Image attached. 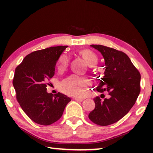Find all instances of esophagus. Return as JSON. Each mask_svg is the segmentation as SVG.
Wrapping results in <instances>:
<instances>
[{"instance_id": "34e87169", "label": "esophagus", "mask_w": 153, "mask_h": 153, "mask_svg": "<svg viewBox=\"0 0 153 153\" xmlns=\"http://www.w3.org/2000/svg\"><path fill=\"white\" fill-rule=\"evenodd\" d=\"M74 100H75V101H76V102H83V99H81V98L74 97Z\"/></svg>"}]
</instances>
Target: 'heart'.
<instances>
[{"label":"heart","mask_w":153,"mask_h":153,"mask_svg":"<svg viewBox=\"0 0 153 153\" xmlns=\"http://www.w3.org/2000/svg\"><path fill=\"white\" fill-rule=\"evenodd\" d=\"M81 55L86 60L89 66L95 65L97 61V57L95 53L89 50H83L80 52ZM70 62V57L65 53L62 54L58 58V68L62 70L67 68ZM91 85V81L85 77L78 75H71L67 77L60 83V89L68 95L76 97H83L86 95L87 88Z\"/></svg>","instance_id":"1"}]
</instances>
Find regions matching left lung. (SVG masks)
<instances>
[{
  "label": "left lung",
  "mask_w": 153,
  "mask_h": 153,
  "mask_svg": "<svg viewBox=\"0 0 153 153\" xmlns=\"http://www.w3.org/2000/svg\"><path fill=\"white\" fill-rule=\"evenodd\" d=\"M91 47L99 51L104 59V76L97 91H108L109 97L104 100L95 97V107L88 118L95 124L106 126L123 118L135 104L141 91V74L123 52L103 45Z\"/></svg>",
  "instance_id": "1"
}]
</instances>
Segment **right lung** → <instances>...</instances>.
Listing matches in <instances>:
<instances>
[{"label": "right lung", "mask_w": 153, "mask_h": 153, "mask_svg": "<svg viewBox=\"0 0 153 153\" xmlns=\"http://www.w3.org/2000/svg\"><path fill=\"white\" fill-rule=\"evenodd\" d=\"M67 46H58L32 52L16 67L13 85L21 107L33 122L49 125L59 120L70 97L47 92V83L55 74L58 58Z\"/></svg>", "instance_id": "obj_1"}]
</instances>
